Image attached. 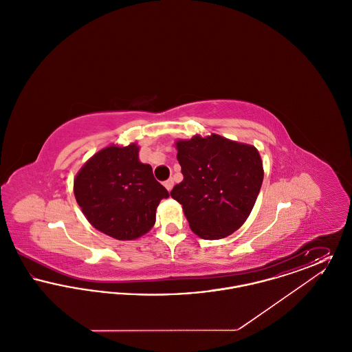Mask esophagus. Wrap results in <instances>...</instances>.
<instances>
[{
	"label": "esophagus",
	"instance_id": "esophagus-1",
	"mask_svg": "<svg viewBox=\"0 0 352 352\" xmlns=\"http://www.w3.org/2000/svg\"><path fill=\"white\" fill-rule=\"evenodd\" d=\"M165 187L168 188V191H171V188L174 187V179L173 178H170V179H168L166 182H165Z\"/></svg>",
	"mask_w": 352,
	"mask_h": 352
}]
</instances>
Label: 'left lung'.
I'll list each match as a JSON object with an SVG mask.
<instances>
[{
    "instance_id": "8db88e82",
    "label": "left lung",
    "mask_w": 352,
    "mask_h": 352,
    "mask_svg": "<svg viewBox=\"0 0 352 352\" xmlns=\"http://www.w3.org/2000/svg\"><path fill=\"white\" fill-rule=\"evenodd\" d=\"M175 148L184 181L170 195L182 204L191 231L206 240L234 234L250 217L263 184L258 151L215 133L177 140Z\"/></svg>"
}]
</instances>
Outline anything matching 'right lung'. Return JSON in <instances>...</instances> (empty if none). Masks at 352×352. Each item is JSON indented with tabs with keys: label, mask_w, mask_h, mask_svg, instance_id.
<instances>
[{
	"label": "right lung",
	"mask_w": 352,
	"mask_h": 352,
	"mask_svg": "<svg viewBox=\"0 0 352 352\" xmlns=\"http://www.w3.org/2000/svg\"><path fill=\"white\" fill-rule=\"evenodd\" d=\"M140 146L109 145L95 153L74 179V194L87 220L118 240L148 234L168 190L155 181L149 164L138 158Z\"/></svg>",
	"instance_id": "add662e5"
}]
</instances>
